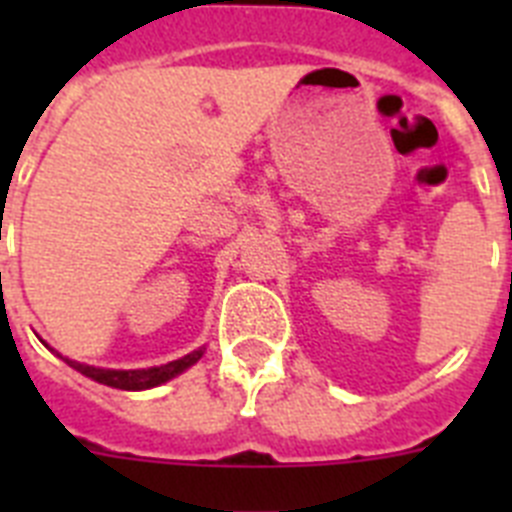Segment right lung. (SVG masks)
I'll use <instances>...</instances> for the list:
<instances>
[{"label":"right lung","instance_id":"add662e5","mask_svg":"<svg viewBox=\"0 0 512 512\" xmlns=\"http://www.w3.org/2000/svg\"><path fill=\"white\" fill-rule=\"evenodd\" d=\"M205 351H192V354L182 356V359L169 361L164 366H151V369H130V372H122V369H99V366L79 364V361H71L66 356H61L69 366H74L76 372H81L84 377L94 379L99 384H107V387H115V390H151V387H158V384L169 382L176 374H182L184 369H189L192 364L202 359Z\"/></svg>","mask_w":512,"mask_h":512}]
</instances>
